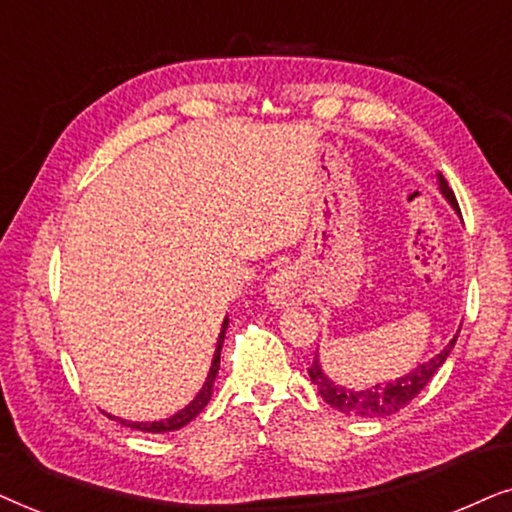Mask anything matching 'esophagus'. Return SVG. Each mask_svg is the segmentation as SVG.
Instances as JSON below:
<instances>
[{"label": "esophagus", "mask_w": 512, "mask_h": 512, "mask_svg": "<svg viewBox=\"0 0 512 512\" xmlns=\"http://www.w3.org/2000/svg\"><path fill=\"white\" fill-rule=\"evenodd\" d=\"M297 297V281L292 278V274L288 271H283V274H276L271 276V281L267 283V299L271 304L276 306H285L292 299Z\"/></svg>", "instance_id": "obj_1"}]
</instances>
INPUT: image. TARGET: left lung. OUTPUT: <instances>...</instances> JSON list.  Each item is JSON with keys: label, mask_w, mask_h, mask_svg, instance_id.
Masks as SVG:
<instances>
[{"label": "left lung", "mask_w": 512, "mask_h": 512, "mask_svg": "<svg viewBox=\"0 0 512 512\" xmlns=\"http://www.w3.org/2000/svg\"><path fill=\"white\" fill-rule=\"evenodd\" d=\"M438 185H440L442 196L449 201V206H452L454 210H459V203H456L454 192L449 189L447 180L440 173H438ZM456 337L459 335H454L452 342H449L445 349L438 353V356H433L431 360H426V363L417 365L412 372L403 374L400 379L379 381V384H374L370 388H360V391L358 388L335 384V381L327 377V374L323 372V365H320V360H318V353H316V358H313V365L309 367V377L313 384H316L320 398H323L327 405L335 407V410H339L342 414H349V417H363V419L388 417V414L400 412L403 407L410 405L412 400L417 398L421 391H424V386L433 379V374L440 370L449 353H452Z\"/></svg>", "instance_id": "left-lung-1"}]
</instances>
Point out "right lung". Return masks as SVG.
<instances>
[{"label":"right lung","mask_w":512,"mask_h":512,"mask_svg":"<svg viewBox=\"0 0 512 512\" xmlns=\"http://www.w3.org/2000/svg\"><path fill=\"white\" fill-rule=\"evenodd\" d=\"M227 325H229V320H224L222 330H220V337H217L213 365H210V372H208L206 384H203L201 391L196 393V398H194L192 403H189L187 407H182V410L177 412V414H173V417L161 419V421H126V419L112 417V414H107V417H109V419H117L119 424L131 426V428H135V431H142V433H168V431H177V428L187 426L189 421H192L194 417H199V412L203 410V407L208 405L210 395H213V384H215L217 370H220V351H222V344H224V332H227Z\"/></svg>","instance_id":"right-lung-1"}]
</instances>
